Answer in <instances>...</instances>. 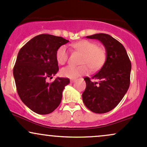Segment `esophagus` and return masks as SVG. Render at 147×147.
Here are the masks:
<instances>
[{
    "instance_id": "obj_1",
    "label": "esophagus",
    "mask_w": 147,
    "mask_h": 147,
    "mask_svg": "<svg viewBox=\"0 0 147 147\" xmlns=\"http://www.w3.org/2000/svg\"><path fill=\"white\" fill-rule=\"evenodd\" d=\"M75 82V79H73V80H70V83H73V82Z\"/></svg>"
}]
</instances>
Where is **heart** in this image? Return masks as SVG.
Wrapping results in <instances>:
<instances>
[{
  "instance_id": "heart-1",
  "label": "heart",
  "mask_w": 147,
  "mask_h": 147,
  "mask_svg": "<svg viewBox=\"0 0 147 147\" xmlns=\"http://www.w3.org/2000/svg\"><path fill=\"white\" fill-rule=\"evenodd\" d=\"M77 51L83 54L80 66L68 65L61 69V74L63 77L73 79L81 75H86L90 72V67L93 70L100 69L106 61V51L103 48L98 47L96 43L89 40H81L72 45ZM69 57V51L65 45H62L57 49L56 59L60 65L67 62Z\"/></svg>"
}]
</instances>
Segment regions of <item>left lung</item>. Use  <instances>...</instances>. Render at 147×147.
I'll return each mask as SVG.
<instances>
[{"label": "left lung", "instance_id": "obj_1", "mask_svg": "<svg viewBox=\"0 0 147 147\" xmlns=\"http://www.w3.org/2000/svg\"><path fill=\"white\" fill-rule=\"evenodd\" d=\"M98 40L106 50V61L101 69L92 77H85L86 86L82 100L91 112L103 114L111 111L120 102L130 86L131 63L121 43L111 35L98 33L86 36Z\"/></svg>", "mask_w": 147, "mask_h": 147}]
</instances>
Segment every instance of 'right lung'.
Here are the masks:
<instances>
[{
	"label": "right lung",
	"mask_w": 147,
	"mask_h": 147,
	"mask_svg": "<svg viewBox=\"0 0 147 147\" xmlns=\"http://www.w3.org/2000/svg\"><path fill=\"white\" fill-rule=\"evenodd\" d=\"M69 42L62 37L41 34L29 40L19 50L13 69L17 93L29 109L39 114H48L59 107L62 93L70 83L57 77L47 82L59 71L57 49Z\"/></svg>",
	"instance_id": "add662e5"
}]
</instances>
